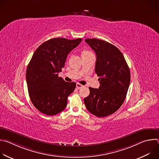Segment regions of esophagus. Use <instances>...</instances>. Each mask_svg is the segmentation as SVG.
I'll use <instances>...</instances> for the list:
<instances>
[{
    "label": "esophagus",
    "instance_id": "obj_1",
    "mask_svg": "<svg viewBox=\"0 0 159 159\" xmlns=\"http://www.w3.org/2000/svg\"><path fill=\"white\" fill-rule=\"evenodd\" d=\"M83 87H84V85H82V84H79V83H77V84H76V87H77V89H81V88H82Z\"/></svg>",
    "mask_w": 159,
    "mask_h": 159
}]
</instances>
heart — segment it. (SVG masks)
I'll return each instance as SVG.
<instances>
[{"mask_svg": "<svg viewBox=\"0 0 159 159\" xmlns=\"http://www.w3.org/2000/svg\"><path fill=\"white\" fill-rule=\"evenodd\" d=\"M91 53H92L91 52H90V51H89L87 50H83L82 51V52H81V55H82V57H83V56L87 55Z\"/></svg>", "mask_w": 159, "mask_h": 159, "instance_id": "b5f03b06", "label": "heart"}]
</instances>
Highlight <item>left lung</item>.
Here are the masks:
<instances>
[{
    "label": "left lung",
    "mask_w": 159,
    "mask_h": 159,
    "mask_svg": "<svg viewBox=\"0 0 159 159\" xmlns=\"http://www.w3.org/2000/svg\"><path fill=\"white\" fill-rule=\"evenodd\" d=\"M85 41L96 54L95 72L99 77V89L89 87L84 98L87 110L93 115L106 117L115 112L123 104L130 83V72L120 50L112 44L96 38Z\"/></svg>",
    "instance_id": "1"
}]
</instances>
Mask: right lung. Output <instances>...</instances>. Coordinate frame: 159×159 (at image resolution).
Returning <instances> with one entry per match:
<instances>
[{"label":"right lung","instance_id":"obj_1","mask_svg":"<svg viewBox=\"0 0 159 159\" xmlns=\"http://www.w3.org/2000/svg\"><path fill=\"white\" fill-rule=\"evenodd\" d=\"M82 40L53 38L42 43L34 52L27 67L26 79L30 99L43 114L53 116L66 107L67 98L74 92L76 83L65 82L58 73L68 55Z\"/></svg>","mask_w":159,"mask_h":159}]
</instances>
